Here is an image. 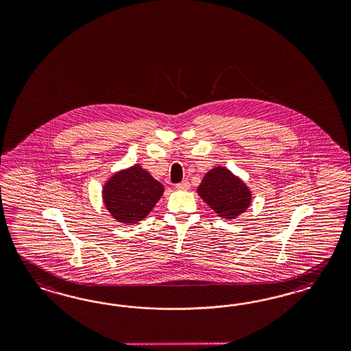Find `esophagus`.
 <instances>
[{"label":"esophagus","instance_id":"34e87169","mask_svg":"<svg viewBox=\"0 0 351 351\" xmlns=\"http://www.w3.org/2000/svg\"><path fill=\"white\" fill-rule=\"evenodd\" d=\"M175 188L180 189V191H188L191 188V182L188 180L181 181V182L175 185Z\"/></svg>","mask_w":351,"mask_h":351}]
</instances>
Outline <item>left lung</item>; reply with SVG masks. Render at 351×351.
I'll list each match as a JSON object with an SVG mask.
<instances>
[{"mask_svg": "<svg viewBox=\"0 0 351 351\" xmlns=\"http://www.w3.org/2000/svg\"><path fill=\"white\" fill-rule=\"evenodd\" d=\"M198 194L217 216L230 220L251 204V191L243 181L225 167L208 171L198 186Z\"/></svg>", "mask_w": 351, "mask_h": 351, "instance_id": "obj_1", "label": "left lung"}]
</instances>
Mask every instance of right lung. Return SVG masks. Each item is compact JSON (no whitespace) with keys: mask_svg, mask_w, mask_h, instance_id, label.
Returning a JSON list of instances; mask_svg holds the SVG:
<instances>
[{"mask_svg":"<svg viewBox=\"0 0 351 351\" xmlns=\"http://www.w3.org/2000/svg\"><path fill=\"white\" fill-rule=\"evenodd\" d=\"M163 194V185L148 171L135 165L106 181L103 199L106 210L119 223H135L148 216Z\"/></svg>","mask_w":351,"mask_h":351,"instance_id":"right-lung-1","label":"right lung"}]
</instances>
